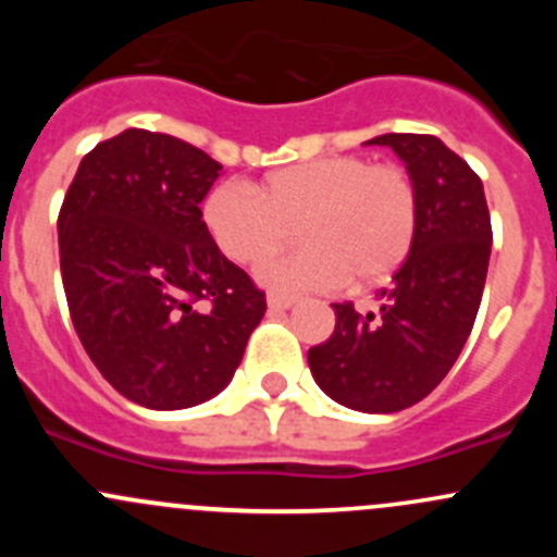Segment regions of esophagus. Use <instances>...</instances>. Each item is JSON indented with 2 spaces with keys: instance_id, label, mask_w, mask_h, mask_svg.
<instances>
[{
  "instance_id": "34e87169",
  "label": "esophagus",
  "mask_w": 557,
  "mask_h": 557,
  "mask_svg": "<svg viewBox=\"0 0 557 557\" xmlns=\"http://www.w3.org/2000/svg\"><path fill=\"white\" fill-rule=\"evenodd\" d=\"M269 310H290L296 305V296H285V294H269L267 299Z\"/></svg>"
}]
</instances>
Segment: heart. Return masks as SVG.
I'll return each mask as SVG.
<instances>
[{
	"label": "heart",
	"instance_id": "heart-1",
	"mask_svg": "<svg viewBox=\"0 0 557 557\" xmlns=\"http://www.w3.org/2000/svg\"><path fill=\"white\" fill-rule=\"evenodd\" d=\"M418 223L420 194L407 166L367 156L283 166L258 190L223 183L205 201L207 232L234 263H258L299 228L307 245L258 269V280L277 290L383 283L407 261Z\"/></svg>",
	"mask_w": 557,
	"mask_h": 557
}]
</instances>
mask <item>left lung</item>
<instances>
[{
  "label": "left lung",
  "instance_id": "obj_1",
  "mask_svg": "<svg viewBox=\"0 0 557 557\" xmlns=\"http://www.w3.org/2000/svg\"><path fill=\"white\" fill-rule=\"evenodd\" d=\"M418 183L420 223L377 312L334 305V334L310 347L314 383L358 412H401L458 361L491 261V212L476 172L431 134H383Z\"/></svg>",
  "mask_w": 557,
  "mask_h": 557
}]
</instances>
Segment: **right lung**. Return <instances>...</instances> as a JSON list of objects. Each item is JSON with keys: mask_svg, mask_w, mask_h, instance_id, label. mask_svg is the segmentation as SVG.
<instances>
[{"mask_svg": "<svg viewBox=\"0 0 557 557\" xmlns=\"http://www.w3.org/2000/svg\"><path fill=\"white\" fill-rule=\"evenodd\" d=\"M221 170L183 139L126 128L83 156L61 205L72 323L107 383L139 407L218 396L267 312L201 221Z\"/></svg>", "mask_w": 557, "mask_h": 557, "instance_id": "add662e5", "label": "right lung"}]
</instances>
